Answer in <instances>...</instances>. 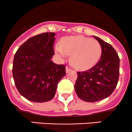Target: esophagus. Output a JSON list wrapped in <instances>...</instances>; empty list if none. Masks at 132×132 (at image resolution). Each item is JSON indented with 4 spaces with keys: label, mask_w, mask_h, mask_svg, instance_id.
<instances>
[{
    "label": "esophagus",
    "mask_w": 132,
    "mask_h": 132,
    "mask_svg": "<svg viewBox=\"0 0 132 132\" xmlns=\"http://www.w3.org/2000/svg\"><path fill=\"white\" fill-rule=\"evenodd\" d=\"M71 68H70L68 67V66H66V73H69V72H70V71H71Z\"/></svg>",
    "instance_id": "1"
}]
</instances>
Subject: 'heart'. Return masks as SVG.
<instances>
[{
  "label": "heart",
  "mask_w": 132,
  "mask_h": 132,
  "mask_svg": "<svg viewBox=\"0 0 132 132\" xmlns=\"http://www.w3.org/2000/svg\"><path fill=\"white\" fill-rule=\"evenodd\" d=\"M55 51L61 59L71 55V63L79 70H88L96 65L102 56V48L95 39L82 36L64 38L61 45L55 46Z\"/></svg>",
  "instance_id": "obj_1"
}]
</instances>
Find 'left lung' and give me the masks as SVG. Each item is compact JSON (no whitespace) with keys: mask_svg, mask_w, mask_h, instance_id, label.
Listing matches in <instances>:
<instances>
[{"mask_svg":"<svg viewBox=\"0 0 132 132\" xmlns=\"http://www.w3.org/2000/svg\"><path fill=\"white\" fill-rule=\"evenodd\" d=\"M100 43L102 54L96 64L87 71L77 72L74 87L77 96L87 102L107 98L116 87L119 75V58L108 43L94 36Z\"/></svg>","mask_w":132,"mask_h":132,"instance_id":"8db88e82","label":"left lung"}]
</instances>
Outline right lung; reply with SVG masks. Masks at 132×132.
<instances>
[{"instance_id": "1", "label": "right lung", "mask_w": 132, "mask_h": 132, "mask_svg": "<svg viewBox=\"0 0 132 132\" xmlns=\"http://www.w3.org/2000/svg\"><path fill=\"white\" fill-rule=\"evenodd\" d=\"M55 34L45 32L27 40L16 52L13 76L18 92L28 100L45 102L52 99L57 84L66 75L65 66L51 61Z\"/></svg>"}]
</instances>
